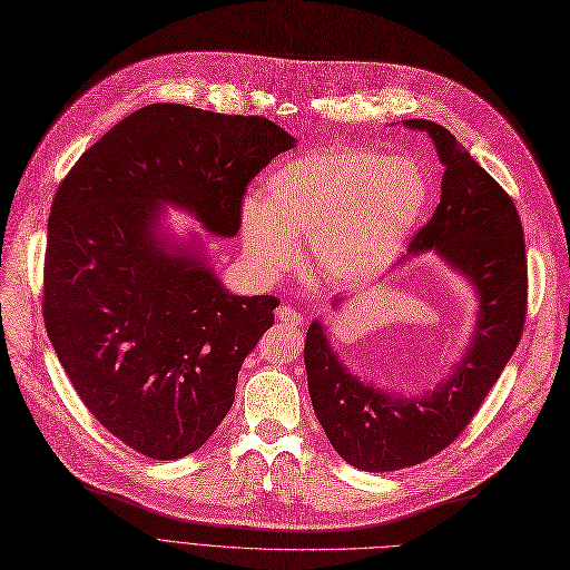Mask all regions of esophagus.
<instances>
[{"label":"esophagus","mask_w":570,"mask_h":570,"mask_svg":"<svg viewBox=\"0 0 570 570\" xmlns=\"http://www.w3.org/2000/svg\"><path fill=\"white\" fill-rule=\"evenodd\" d=\"M276 317L285 324V326H301L304 324V315H301L298 311H294L292 306H281L276 311Z\"/></svg>","instance_id":"esophagus-1"}]
</instances>
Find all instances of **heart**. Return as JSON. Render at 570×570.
Wrapping results in <instances>:
<instances>
[{
  "label": "heart",
  "mask_w": 570,
  "mask_h": 570,
  "mask_svg": "<svg viewBox=\"0 0 570 570\" xmlns=\"http://www.w3.org/2000/svg\"><path fill=\"white\" fill-rule=\"evenodd\" d=\"M430 199L428 175L410 156L338 147L289 158L264 179V197L242 207L244 255L281 274L308 237L315 272L333 283L371 278L403 253Z\"/></svg>",
  "instance_id": "heart-1"
}]
</instances>
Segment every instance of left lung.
Masks as SVG:
<instances>
[{
    "label": "left lung",
    "instance_id": "8db88e82",
    "mask_svg": "<svg viewBox=\"0 0 570 570\" xmlns=\"http://www.w3.org/2000/svg\"><path fill=\"white\" fill-rule=\"evenodd\" d=\"M403 124L428 132L444 177L438 209L397 264L434 250L472 283L479 313L470 350L453 373L410 397L361 382L333 352L324 324L308 326L304 361L313 410L331 446L363 472L405 470L455 442L513 356L527 315L524 232L513 199L444 126L428 119Z\"/></svg>",
    "mask_w": 570,
    "mask_h": 570
}]
</instances>
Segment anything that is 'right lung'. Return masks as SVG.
I'll return each mask as SVG.
<instances>
[{"label":"right lung","mask_w":570,"mask_h":570,"mask_svg":"<svg viewBox=\"0 0 570 570\" xmlns=\"http://www.w3.org/2000/svg\"><path fill=\"white\" fill-rule=\"evenodd\" d=\"M294 138L266 117L140 108L57 188L43 272L50 343L85 407L154 460L203 446L234 403L278 298L229 294L199 242L158 229L163 205L234 237L246 186Z\"/></svg>","instance_id":"right-lung-1"}]
</instances>
